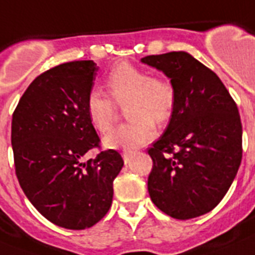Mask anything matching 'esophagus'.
<instances>
[{
  "label": "esophagus",
  "mask_w": 255,
  "mask_h": 255,
  "mask_svg": "<svg viewBox=\"0 0 255 255\" xmlns=\"http://www.w3.org/2000/svg\"><path fill=\"white\" fill-rule=\"evenodd\" d=\"M134 155H135V151H124L122 152V156H124V160H125V163H129Z\"/></svg>",
  "instance_id": "34e87169"
}]
</instances>
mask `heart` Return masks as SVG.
<instances>
[{
    "label": "heart",
    "mask_w": 255,
    "mask_h": 255,
    "mask_svg": "<svg viewBox=\"0 0 255 255\" xmlns=\"http://www.w3.org/2000/svg\"><path fill=\"white\" fill-rule=\"evenodd\" d=\"M107 85L118 105H128V117L133 121L121 125L105 138L111 148L133 150L147 143L155 135V124L166 122L172 115L176 100L175 87L168 79L150 76L128 62L116 64L107 77ZM87 113L97 131H111L117 120V107L105 93L93 89L87 97Z\"/></svg>",
    "instance_id": "b5f03b06"
}]
</instances>
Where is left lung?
<instances>
[{"label":"left lung","instance_id":"obj_1","mask_svg":"<svg viewBox=\"0 0 255 255\" xmlns=\"http://www.w3.org/2000/svg\"><path fill=\"white\" fill-rule=\"evenodd\" d=\"M140 62L170 77L176 92L170 124L147 150L150 197L174 219L205 215L223 200L241 164L237 104L219 76L184 51Z\"/></svg>","mask_w":255,"mask_h":255}]
</instances>
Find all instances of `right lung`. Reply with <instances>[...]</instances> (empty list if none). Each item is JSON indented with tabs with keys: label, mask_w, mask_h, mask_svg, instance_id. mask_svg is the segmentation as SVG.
<instances>
[{
	"label": "right lung",
	"mask_w": 255,
	"mask_h": 255,
	"mask_svg": "<svg viewBox=\"0 0 255 255\" xmlns=\"http://www.w3.org/2000/svg\"><path fill=\"white\" fill-rule=\"evenodd\" d=\"M97 71L93 60H76L40 73L11 120L14 166L24 195L48 221L72 231L93 227L107 215L124 166L112 148L83 162L89 150L100 148L87 113Z\"/></svg>",
	"instance_id": "right-lung-1"
}]
</instances>
